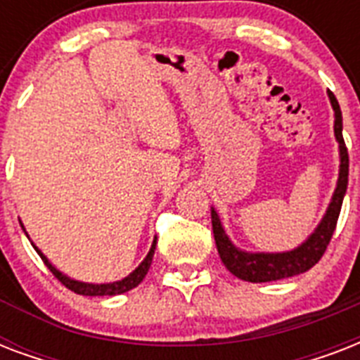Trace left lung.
Segmentation results:
<instances>
[{
  "label": "left lung",
  "instance_id": "left-lung-1",
  "mask_svg": "<svg viewBox=\"0 0 360 360\" xmlns=\"http://www.w3.org/2000/svg\"><path fill=\"white\" fill-rule=\"evenodd\" d=\"M329 98L333 110H335V134L340 143V177H338V186H336L333 202L327 209V214L307 243H302L299 248L284 252V254H246L231 245L222 230L219 214L211 209V222H213L214 243L219 248V256L226 269L236 274L237 278L246 280V282H271V280L290 278V276L312 269L327 250L336 230V222H338V214H340L342 202H344V194L347 188V174H349V155H347L346 141L342 136L340 104L333 91L329 93Z\"/></svg>",
  "mask_w": 360,
  "mask_h": 360
}]
</instances>
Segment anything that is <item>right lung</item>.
<instances>
[{
	"mask_svg": "<svg viewBox=\"0 0 360 360\" xmlns=\"http://www.w3.org/2000/svg\"><path fill=\"white\" fill-rule=\"evenodd\" d=\"M155 245H157V239L153 240L151 250H149V254H147L146 259H143V262L138 265V269H136V271H132V273H130L127 278L120 280V282H114V284H84V282H76V280L67 278L65 274L59 273L58 269L53 267L52 263L48 262L46 257L42 256L37 246H35V250L39 252V256L42 257L44 265H46V267L52 271L53 276H56V278H58L59 282L65 285V288H69L70 291H75V293H78V295L97 297V295H120V293H124V291L132 290V288H136V285L140 284L141 280L146 278V274H147V271H149V267H151L153 254H155Z\"/></svg>",
	"mask_w": 360,
	"mask_h": 360,
	"instance_id": "right-lung-1",
	"label": "right lung"
}]
</instances>
